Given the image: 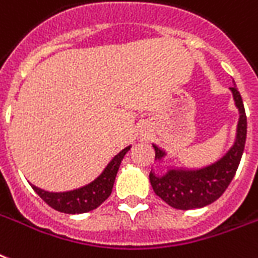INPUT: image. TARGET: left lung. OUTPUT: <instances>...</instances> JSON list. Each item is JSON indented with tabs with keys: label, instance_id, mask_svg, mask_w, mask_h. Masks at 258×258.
Returning <instances> with one entry per match:
<instances>
[{
	"label": "left lung",
	"instance_id": "left-lung-1",
	"mask_svg": "<svg viewBox=\"0 0 258 258\" xmlns=\"http://www.w3.org/2000/svg\"><path fill=\"white\" fill-rule=\"evenodd\" d=\"M230 90L233 93L235 107L238 109L239 119L235 141L227 153L214 164L199 169L168 168L162 174H157L154 170L150 172L149 177L155 195L160 196L170 207L177 210L206 207L221 198L234 178L245 149L247 123L242 97L235 88V84ZM153 147L155 150V160L162 162L166 151L157 145H153Z\"/></svg>",
	"mask_w": 258,
	"mask_h": 258
}]
</instances>
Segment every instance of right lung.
<instances>
[{
  "label": "right lung",
  "instance_id": "obj_1",
  "mask_svg": "<svg viewBox=\"0 0 258 258\" xmlns=\"http://www.w3.org/2000/svg\"><path fill=\"white\" fill-rule=\"evenodd\" d=\"M130 149L131 146H127L119 154H116L97 178H94L93 181L89 182L88 185L81 186V188L68 190V192H48V190L40 189L32 184L31 185H32L33 190L51 208H54L56 211L64 212V214L89 212L94 208H97L98 206H101L109 198L119 166Z\"/></svg>",
  "mask_w": 258,
  "mask_h": 258
}]
</instances>
